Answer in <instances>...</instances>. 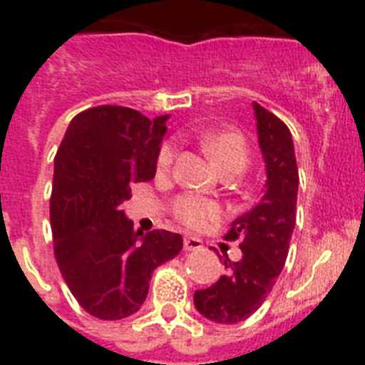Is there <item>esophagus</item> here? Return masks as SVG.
<instances>
[{
    "label": "esophagus",
    "instance_id": "1",
    "mask_svg": "<svg viewBox=\"0 0 365 365\" xmlns=\"http://www.w3.org/2000/svg\"><path fill=\"white\" fill-rule=\"evenodd\" d=\"M202 248V241L199 237H193V235H188L185 237V250L188 252H195V250H201Z\"/></svg>",
    "mask_w": 365,
    "mask_h": 365
}]
</instances>
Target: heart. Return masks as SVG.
<instances>
[{"mask_svg":"<svg viewBox=\"0 0 365 365\" xmlns=\"http://www.w3.org/2000/svg\"><path fill=\"white\" fill-rule=\"evenodd\" d=\"M201 144L205 151L210 155V159L217 164L221 170H227L228 166L240 164L245 168L248 159L247 140L240 131L225 130L212 131L201 137ZM177 148L173 143H164L157 153V170L160 173L168 172L175 160ZM173 215L177 221L190 228H202L210 222L217 221L221 217V206L210 199L195 197V195H179L172 205Z\"/></svg>","mask_w":365,"mask_h":365,"instance_id":"obj_1","label":"heart"}]
</instances>
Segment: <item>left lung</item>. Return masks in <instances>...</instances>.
I'll list each match as a JSON object with an SVG mask.
<instances>
[{
	"mask_svg": "<svg viewBox=\"0 0 365 365\" xmlns=\"http://www.w3.org/2000/svg\"><path fill=\"white\" fill-rule=\"evenodd\" d=\"M254 111L267 166L265 193L225 234L227 241H241V259H225L227 274L193 296L195 309L215 324H237L261 307L282 274L296 225L299 177L291 131L257 102Z\"/></svg>",
	"mask_w": 365,
	"mask_h": 365,
	"instance_id": "left-lung-1",
	"label": "left lung"
}]
</instances>
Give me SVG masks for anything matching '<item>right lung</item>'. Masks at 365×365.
I'll return each instance as SVG.
<instances>
[{"label":"right lung","instance_id":"right-lung-1","mask_svg":"<svg viewBox=\"0 0 365 365\" xmlns=\"http://www.w3.org/2000/svg\"><path fill=\"white\" fill-rule=\"evenodd\" d=\"M168 117L150 120L122 106H96L71 120L54 159V257L80 307L100 320L140 309L159 265L182 250L168 230H133L122 202L155 177Z\"/></svg>","mask_w":365,"mask_h":365}]
</instances>
